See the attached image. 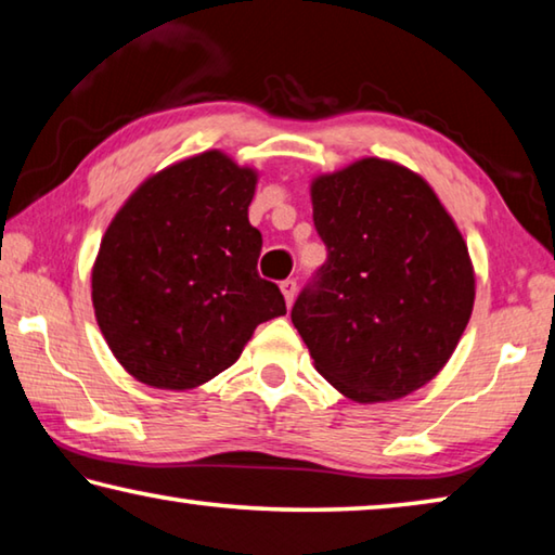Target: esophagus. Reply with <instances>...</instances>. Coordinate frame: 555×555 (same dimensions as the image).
<instances>
[{"label":"esophagus","mask_w":555,"mask_h":555,"mask_svg":"<svg viewBox=\"0 0 555 555\" xmlns=\"http://www.w3.org/2000/svg\"><path fill=\"white\" fill-rule=\"evenodd\" d=\"M281 294H284V300H286L288 308L294 306V300H296V281L294 279L281 281Z\"/></svg>","instance_id":"34e87169"}]
</instances>
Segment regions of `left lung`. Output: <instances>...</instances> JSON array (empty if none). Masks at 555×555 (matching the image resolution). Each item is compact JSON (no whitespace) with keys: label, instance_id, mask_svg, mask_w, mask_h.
<instances>
[{"label":"left lung","instance_id":"obj_1","mask_svg":"<svg viewBox=\"0 0 555 555\" xmlns=\"http://www.w3.org/2000/svg\"><path fill=\"white\" fill-rule=\"evenodd\" d=\"M327 261L291 321L315 370L357 403L397 401L446 367L475 306V267L424 176L364 156L311 181Z\"/></svg>","mask_w":555,"mask_h":555}]
</instances>
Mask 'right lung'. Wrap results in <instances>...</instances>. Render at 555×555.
Returning a JSON list of instances; mask_svg holds the SVG:
<instances>
[{"mask_svg": "<svg viewBox=\"0 0 555 555\" xmlns=\"http://www.w3.org/2000/svg\"><path fill=\"white\" fill-rule=\"evenodd\" d=\"M259 171L220 149L144 178L102 234L92 308L112 354L137 382L185 391L240 360L257 325L286 315L259 279L249 224Z\"/></svg>", "mask_w": 555, "mask_h": 555, "instance_id": "obj_1", "label": "right lung"}]
</instances>
